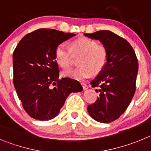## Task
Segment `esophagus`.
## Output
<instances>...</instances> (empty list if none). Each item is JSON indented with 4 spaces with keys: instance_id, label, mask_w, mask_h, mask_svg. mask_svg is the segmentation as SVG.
<instances>
[{
    "instance_id": "1",
    "label": "esophagus",
    "mask_w": 151,
    "mask_h": 151,
    "mask_svg": "<svg viewBox=\"0 0 151 151\" xmlns=\"http://www.w3.org/2000/svg\"><path fill=\"white\" fill-rule=\"evenodd\" d=\"M82 87H83L84 90H87V89L88 88V85L86 83H85V82H82Z\"/></svg>"
}]
</instances>
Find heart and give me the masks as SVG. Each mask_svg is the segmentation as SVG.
<instances>
[{"mask_svg": "<svg viewBox=\"0 0 151 151\" xmlns=\"http://www.w3.org/2000/svg\"><path fill=\"white\" fill-rule=\"evenodd\" d=\"M55 59L63 69H67L72 63L73 56H80L76 69H67L63 72L66 77L83 79L94 74H98L104 69L109 58V52L104 45H97V42L88 38H79L71 43L70 48L66 44L60 43L55 50Z\"/></svg>", "mask_w": 151, "mask_h": 151, "instance_id": "obj_1", "label": "heart"}]
</instances>
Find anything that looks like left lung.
I'll use <instances>...</instances> for the list:
<instances>
[{"label":"left lung","instance_id":"8db88e82","mask_svg":"<svg viewBox=\"0 0 151 151\" xmlns=\"http://www.w3.org/2000/svg\"><path fill=\"white\" fill-rule=\"evenodd\" d=\"M91 39L99 40L109 52L106 66L91 82L100 96L88 106L92 118L103 123H110L126 110L134 94L138 63L132 47L125 39L110 31H97L85 34Z\"/></svg>","mask_w":151,"mask_h":151}]
</instances>
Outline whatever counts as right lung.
<instances>
[{
    "label": "right lung",
    "mask_w": 151,
    "mask_h": 151,
    "mask_svg": "<svg viewBox=\"0 0 151 151\" xmlns=\"http://www.w3.org/2000/svg\"><path fill=\"white\" fill-rule=\"evenodd\" d=\"M75 35L40 29L26 35L16 47L13 85L22 107L32 118L40 121L54 118L70 93L83 90L77 80L59 78L54 54L57 45Z\"/></svg>",
    "instance_id": "add662e5"
}]
</instances>
